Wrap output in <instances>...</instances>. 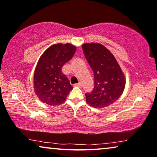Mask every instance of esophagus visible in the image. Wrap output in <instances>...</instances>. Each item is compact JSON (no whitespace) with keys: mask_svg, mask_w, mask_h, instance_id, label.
I'll return each mask as SVG.
<instances>
[{"mask_svg":"<svg viewBox=\"0 0 157 157\" xmlns=\"http://www.w3.org/2000/svg\"><path fill=\"white\" fill-rule=\"evenodd\" d=\"M74 85L76 86V87H81V86H82V83H81V82H78V84H75Z\"/></svg>","mask_w":157,"mask_h":157,"instance_id":"1","label":"esophagus"}]
</instances>
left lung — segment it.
Returning <instances> with one entry per match:
<instances>
[{
	"mask_svg": "<svg viewBox=\"0 0 157 157\" xmlns=\"http://www.w3.org/2000/svg\"><path fill=\"white\" fill-rule=\"evenodd\" d=\"M84 54L94 72V87L86 93V101L94 108L107 107L120 98L125 87L124 75L109 50L100 43H85Z\"/></svg>",
	"mask_w": 157,
	"mask_h": 157,
	"instance_id": "obj_1",
	"label": "left lung"
}]
</instances>
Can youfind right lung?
Wrapping results in <instances>:
<instances>
[{"mask_svg":"<svg viewBox=\"0 0 157 157\" xmlns=\"http://www.w3.org/2000/svg\"><path fill=\"white\" fill-rule=\"evenodd\" d=\"M76 51L70 43L55 44L48 48L40 57L34 72L35 93L42 102L56 106L65 101L72 90L62 67Z\"/></svg>","mask_w":157,"mask_h":157,"instance_id":"1","label":"right lung"}]
</instances>
